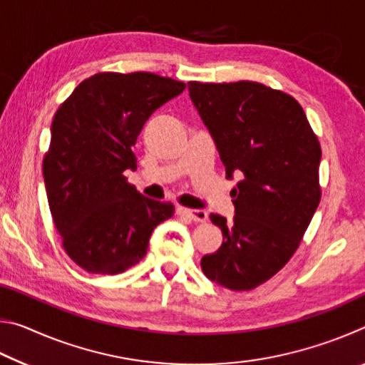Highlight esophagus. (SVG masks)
Returning <instances> with one entry per match:
<instances>
[{"mask_svg": "<svg viewBox=\"0 0 365 365\" xmlns=\"http://www.w3.org/2000/svg\"><path fill=\"white\" fill-rule=\"evenodd\" d=\"M177 215H180V217H187V219L195 220V222H206L207 220V212L202 211V209H188V207L178 206Z\"/></svg>", "mask_w": 365, "mask_h": 365, "instance_id": "obj_1", "label": "esophagus"}]
</instances>
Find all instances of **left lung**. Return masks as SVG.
Masks as SVG:
<instances>
[{
	"mask_svg": "<svg viewBox=\"0 0 365 365\" xmlns=\"http://www.w3.org/2000/svg\"><path fill=\"white\" fill-rule=\"evenodd\" d=\"M190 98L217 146L232 190V222L220 227V248L201 259L207 279L250 292L272 279L299 248L320 202L322 150L304 109L292 95L240 80L188 82Z\"/></svg>",
	"mask_w": 365,
	"mask_h": 365,
	"instance_id": "8db88e82",
	"label": "left lung"
}]
</instances>
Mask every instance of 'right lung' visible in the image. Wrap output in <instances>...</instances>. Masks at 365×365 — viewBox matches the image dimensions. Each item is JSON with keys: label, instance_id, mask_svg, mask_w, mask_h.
Masks as SVG:
<instances>
[{"label": "right lung", "instance_id": "add662e5", "mask_svg": "<svg viewBox=\"0 0 365 365\" xmlns=\"http://www.w3.org/2000/svg\"><path fill=\"white\" fill-rule=\"evenodd\" d=\"M185 86L151 72H98L54 114L43 158L49 211L67 256L90 274L138 264L154 227L174 215L172 202L140 195L123 172L137 169L132 148L148 117Z\"/></svg>", "mask_w": 365, "mask_h": 365}]
</instances>
